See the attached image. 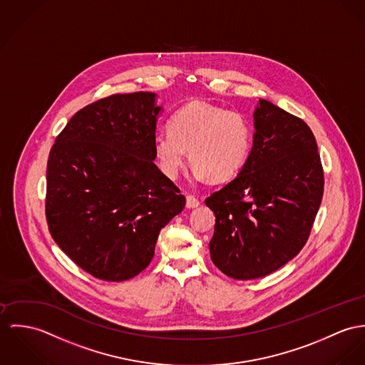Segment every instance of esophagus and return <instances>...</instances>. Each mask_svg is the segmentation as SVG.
<instances>
[{"label":"esophagus","mask_w":365,"mask_h":365,"mask_svg":"<svg viewBox=\"0 0 365 365\" xmlns=\"http://www.w3.org/2000/svg\"><path fill=\"white\" fill-rule=\"evenodd\" d=\"M199 205H200L199 199H196V197L192 196V195L186 196V207H187V208H196V207H199Z\"/></svg>","instance_id":"34e87169"}]
</instances>
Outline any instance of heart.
<instances>
[{
    "mask_svg": "<svg viewBox=\"0 0 365 365\" xmlns=\"http://www.w3.org/2000/svg\"><path fill=\"white\" fill-rule=\"evenodd\" d=\"M252 148V125L238 110L192 102L169 120V128L154 138V151L163 173L176 178L186 160L195 165L199 178L227 180L247 161Z\"/></svg>",
    "mask_w": 365,
    "mask_h": 365,
    "instance_id": "heart-1",
    "label": "heart"
}]
</instances>
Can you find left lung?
Segmentation results:
<instances>
[{"mask_svg": "<svg viewBox=\"0 0 365 365\" xmlns=\"http://www.w3.org/2000/svg\"><path fill=\"white\" fill-rule=\"evenodd\" d=\"M241 172L205 204L215 214L212 263L228 277H264L308 241L324 196L315 135L302 119L260 99Z\"/></svg>", "mask_w": 365, "mask_h": 365, "instance_id": "left-lung-1", "label": "left lung"}]
</instances>
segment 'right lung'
<instances>
[{
    "instance_id": "add662e5",
    "label": "right lung",
    "mask_w": 365,
    "mask_h": 365,
    "mask_svg": "<svg viewBox=\"0 0 365 365\" xmlns=\"http://www.w3.org/2000/svg\"><path fill=\"white\" fill-rule=\"evenodd\" d=\"M153 92L110 95L78 110L47 160L46 220L83 272L123 282L153 260L163 227L186 204L154 163Z\"/></svg>"
}]
</instances>
